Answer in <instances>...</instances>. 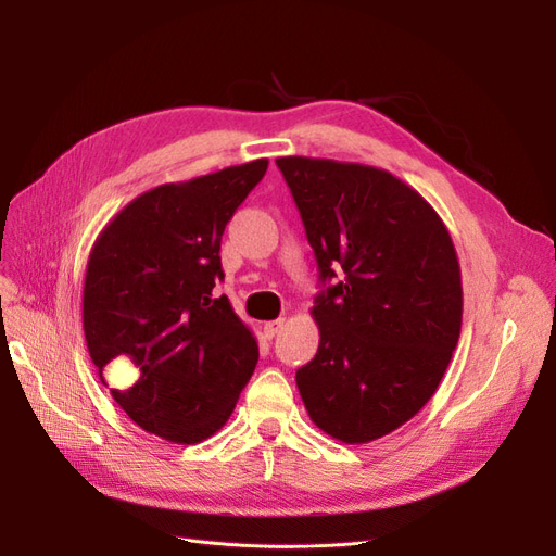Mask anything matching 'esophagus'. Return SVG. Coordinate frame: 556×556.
I'll return each mask as SVG.
<instances>
[{
  "label": "esophagus",
  "instance_id": "esophagus-1",
  "mask_svg": "<svg viewBox=\"0 0 556 556\" xmlns=\"http://www.w3.org/2000/svg\"><path fill=\"white\" fill-rule=\"evenodd\" d=\"M282 327H285V319L282 317L280 319H271V323L264 325V336H266V339H274V336H278L282 331Z\"/></svg>",
  "mask_w": 556,
  "mask_h": 556
}]
</instances>
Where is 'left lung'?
Instances as JSON below:
<instances>
[{
  "mask_svg": "<svg viewBox=\"0 0 556 556\" xmlns=\"http://www.w3.org/2000/svg\"><path fill=\"white\" fill-rule=\"evenodd\" d=\"M323 280L317 355L296 387L317 429L371 443L425 408L462 333V268L429 201L394 174L357 162L278 157Z\"/></svg>",
  "mask_w": 556,
  "mask_h": 556,
  "instance_id": "obj_1",
  "label": "left lung"
}]
</instances>
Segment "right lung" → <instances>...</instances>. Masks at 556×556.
Returning a JSON list of instances; mask_svg holds the SVG:
<instances>
[{
	"instance_id": "1",
	"label": "right lung",
	"mask_w": 556,
	"mask_h": 556,
	"mask_svg": "<svg viewBox=\"0 0 556 556\" xmlns=\"http://www.w3.org/2000/svg\"><path fill=\"white\" fill-rule=\"evenodd\" d=\"M268 160L164 182L131 199L99 233L83 285V331L99 378L117 356L127 391L113 399L164 441L194 445L225 427L260 357L229 299L220 241Z\"/></svg>"
}]
</instances>
